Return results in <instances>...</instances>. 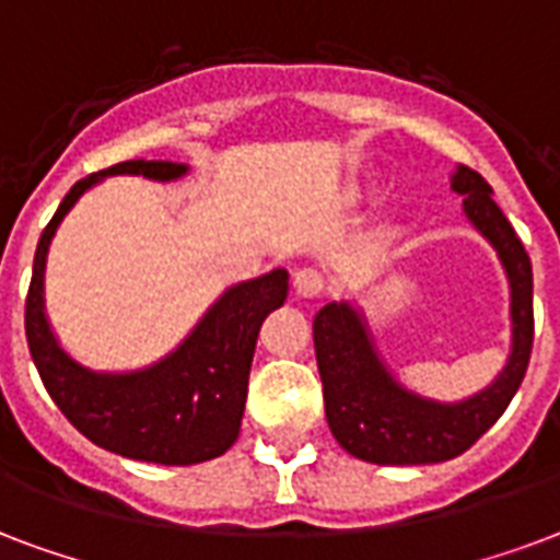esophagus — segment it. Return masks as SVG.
Instances as JSON below:
<instances>
[{
    "mask_svg": "<svg viewBox=\"0 0 560 560\" xmlns=\"http://www.w3.org/2000/svg\"><path fill=\"white\" fill-rule=\"evenodd\" d=\"M292 285L301 298H318L324 292V277L315 268H301V271H294Z\"/></svg>",
    "mask_w": 560,
    "mask_h": 560,
    "instance_id": "esophagus-1",
    "label": "esophagus"
}]
</instances>
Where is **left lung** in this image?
<instances>
[{
    "mask_svg": "<svg viewBox=\"0 0 560 560\" xmlns=\"http://www.w3.org/2000/svg\"><path fill=\"white\" fill-rule=\"evenodd\" d=\"M450 189L462 195L465 219L497 250L509 280V359L482 392L435 400L406 388L385 365L362 306L327 303L312 320V336L329 432L350 456L371 465H438L462 456L500 420L526 376L535 341L532 259L479 172L456 166Z\"/></svg>",
    "mask_w": 560,
    "mask_h": 560,
    "instance_id": "1",
    "label": "left lung"
}]
</instances>
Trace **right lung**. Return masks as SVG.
Instances as JSON below:
<instances>
[{"mask_svg": "<svg viewBox=\"0 0 560 560\" xmlns=\"http://www.w3.org/2000/svg\"><path fill=\"white\" fill-rule=\"evenodd\" d=\"M186 163L125 160L78 180L46 224L25 298V339L40 380L69 423L102 450L154 465H198L228 453L240 438L248 374L268 312L283 306L289 271L275 268L228 285L186 339L137 371H93L60 348L46 315L43 277L55 231L78 198L114 175L180 180Z\"/></svg>", "mask_w": 560, "mask_h": 560, "instance_id": "1", "label": "right lung"}]
</instances>
